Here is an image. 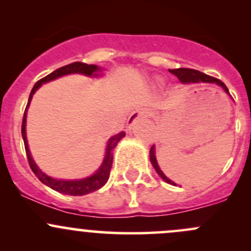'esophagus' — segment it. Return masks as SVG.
<instances>
[{"label":"esophagus","mask_w":251,"mask_h":251,"mask_svg":"<svg viewBox=\"0 0 251 251\" xmlns=\"http://www.w3.org/2000/svg\"><path fill=\"white\" fill-rule=\"evenodd\" d=\"M143 116H147V111H144L142 109H136L135 111H132V113L130 114V116H128L127 125L131 127V126H132L133 124L138 120V119L143 118Z\"/></svg>","instance_id":"obj_1"}]
</instances>
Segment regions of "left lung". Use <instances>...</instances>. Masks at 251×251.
Listing matches in <instances>:
<instances>
[{
	"label": "left lung",
	"instance_id": "left-lung-1",
	"mask_svg": "<svg viewBox=\"0 0 251 251\" xmlns=\"http://www.w3.org/2000/svg\"><path fill=\"white\" fill-rule=\"evenodd\" d=\"M169 72L171 73V74H174L175 76H177L179 81H181L182 83H196V82H210V83H216V85L221 86L222 88L225 90V92L228 93L229 95V91L228 88L226 87V85H225L224 82H222L221 80H219V78L216 77H212V76H209V75L204 74V73H201L199 70H194V69H188V68H178V69H169ZM149 154H151V165H153V168L155 169V171L158 173L159 176L161 177V178L164 179L165 182H168V183L173 184V186H177L176 183H175L174 181H171L170 178H168V177L164 175L163 171L160 170V168H159L158 165V161H156V158H155V147L151 146V151H149Z\"/></svg>",
	"mask_w": 251,
	"mask_h": 251
}]
</instances>
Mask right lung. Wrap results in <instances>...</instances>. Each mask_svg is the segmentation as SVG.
Instances as JSON below:
<instances>
[{
  "mask_svg": "<svg viewBox=\"0 0 251 251\" xmlns=\"http://www.w3.org/2000/svg\"><path fill=\"white\" fill-rule=\"evenodd\" d=\"M102 72L100 68H98L97 65L93 64H86V63L81 62H75L72 64L64 65V67L59 68V69L54 70L53 73L48 74L47 76L42 77L41 80L37 81L36 83L32 87L31 92H30L29 100H27V105L25 108L24 116H23V124H22V136L23 140H24V146H25V151H26L27 161H29V165L31 168L32 173L36 175L37 178L42 182L44 184L50 187V188L54 189V191L59 192L63 194H69V196H85V194L91 193V192H95L97 189H100V187L104 186L107 183L108 178H109L110 175V169L113 165V151L116 147V144L119 143V141L123 137H125V132L121 131L118 135H114L113 137L108 141L107 143V149H105V156L104 160H103L100 168L96 171L92 176L86 177L82 179H57L52 178L48 175L42 173L39 169V166L35 164L34 159H32L31 154H30L29 146H27V140H26V131H25V126H26V111L27 107H29L30 102H31V98L34 96V93L36 92L37 88L42 85V83L50 82V81L54 80L60 76H64L68 74H82L86 76H98V73Z\"/></svg>",
  "mask_w": 251,
  "mask_h": 251,
  "instance_id": "right-lung-1",
  "label": "right lung"
}]
</instances>
